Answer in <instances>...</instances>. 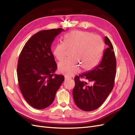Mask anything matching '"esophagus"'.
I'll return each mask as SVG.
<instances>
[{
	"mask_svg": "<svg viewBox=\"0 0 135 135\" xmlns=\"http://www.w3.org/2000/svg\"><path fill=\"white\" fill-rule=\"evenodd\" d=\"M64 78H65V81L68 80H69V79H71L70 78H69V77H68V76H65Z\"/></svg>",
	"mask_w": 135,
	"mask_h": 135,
	"instance_id": "34e87169",
	"label": "esophagus"
}]
</instances>
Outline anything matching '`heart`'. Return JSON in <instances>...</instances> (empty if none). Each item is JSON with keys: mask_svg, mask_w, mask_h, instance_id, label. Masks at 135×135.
I'll use <instances>...</instances> for the list:
<instances>
[{"mask_svg": "<svg viewBox=\"0 0 135 135\" xmlns=\"http://www.w3.org/2000/svg\"><path fill=\"white\" fill-rule=\"evenodd\" d=\"M64 41V43L55 45L53 54L61 61L66 57L68 50H72V58L59 63L58 70L60 73L71 76L79 72L80 67L82 71H88L99 63L104 51V42L100 36L89 32L76 30L65 34Z\"/></svg>", "mask_w": 135, "mask_h": 135, "instance_id": "1", "label": "heart"}]
</instances>
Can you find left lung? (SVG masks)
Returning a JSON list of instances; mask_svg holds the SVG:
<instances>
[{"instance_id": "1", "label": "left lung", "mask_w": 135, "mask_h": 135, "mask_svg": "<svg viewBox=\"0 0 135 135\" xmlns=\"http://www.w3.org/2000/svg\"><path fill=\"white\" fill-rule=\"evenodd\" d=\"M104 43L108 45L103 59L93 70L75 77V85L73 98L78 108L84 111H92L98 108L112 91L116 71V61L113 47L107 36ZM83 79L93 83L89 86Z\"/></svg>"}]
</instances>
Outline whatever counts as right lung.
Segmentation results:
<instances>
[{
    "label": "right lung",
    "instance_id": "obj_1",
    "mask_svg": "<svg viewBox=\"0 0 135 135\" xmlns=\"http://www.w3.org/2000/svg\"><path fill=\"white\" fill-rule=\"evenodd\" d=\"M63 28L43 30L27 41L20 54L17 67L19 88L26 102L41 109L53 103L64 76L55 74L57 64L51 44Z\"/></svg>",
    "mask_w": 135,
    "mask_h": 135
}]
</instances>
